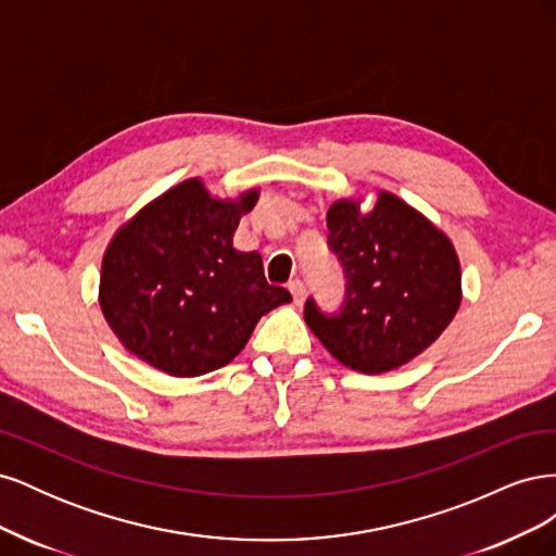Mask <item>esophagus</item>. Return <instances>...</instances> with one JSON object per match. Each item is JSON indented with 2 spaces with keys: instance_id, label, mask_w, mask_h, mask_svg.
<instances>
[{
  "instance_id": "esophagus-1",
  "label": "esophagus",
  "mask_w": 556,
  "mask_h": 556,
  "mask_svg": "<svg viewBox=\"0 0 556 556\" xmlns=\"http://www.w3.org/2000/svg\"><path fill=\"white\" fill-rule=\"evenodd\" d=\"M288 288H290V292H292V296H294V304H296V306L304 304V299H306L304 282H301V280H290Z\"/></svg>"
}]
</instances>
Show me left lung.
I'll return each instance as SVG.
<instances>
[{
  "label": "left lung",
  "instance_id": "left-lung-1",
  "mask_svg": "<svg viewBox=\"0 0 556 556\" xmlns=\"http://www.w3.org/2000/svg\"><path fill=\"white\" fill-rule=\"evenodd\" d=\"M327 227L329 248L345 268L348 296L339 315L306 301V325L319 343L368 376L422 355L462 304V266L447 233L387 190L366 213L362 199H336Z\"/></svg>",
  "mask_w": 556,
  "mask_h": 556
}]
</instances>
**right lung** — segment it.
<instances>
[{
  "label": "right lung",
  "instance_id": "right-lung-1",
  "mask_svg": "<svg viewBox=\"0 0 556 556\" xmlns=\"http://www.w3.org/2000/svg\"><path fill=\"white\" fill-rule=\"evenodd\" d=\"M260 190L213 197L188 178L117 227L99 274V308L134 357L174 378L229 364L260 317L292 294L268 285L260 252L233 248Z\"/></svg>",
  "mask_w": 556,
  "mask_h": 556
}]
</instances>
